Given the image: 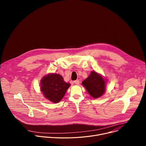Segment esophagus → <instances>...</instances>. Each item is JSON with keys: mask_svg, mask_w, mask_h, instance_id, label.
<instances>
[{"mask_svg": "<svg viewBox=\"0 0 146 146\" xmlns=\"http://www.w3.org/2000/svg\"><path fill=\"white\" fill-rule=\"evenodd\" d=\"M74 84H77V85H78V84H79V83H80V81H79L78 80H75V81H74Z\"/></svg>", "mask_w": 146, "mask_h": 146, "instance_id": "esophagus-1", "label": "esophagus"}]
</instances>
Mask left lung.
Returning <instances> with one entry per match:
<instances>
[{
  "instance_id": "1",
  "label": "left lung",
  "mask_w": 146,
  "mask_h": 146,
  "mask_svg": "<svg viewBox=\"0 0 146 146\" xmlns=\"http://www.w3.org/2000/svg\"><path fill=\"white\" fill-rule=\"evenodd\" d=\"M106 83L105 78L96 72L92 71L91 74L82 82V84L92 98L96 99L105 93Z\"/></svg>"
}]
</instances>
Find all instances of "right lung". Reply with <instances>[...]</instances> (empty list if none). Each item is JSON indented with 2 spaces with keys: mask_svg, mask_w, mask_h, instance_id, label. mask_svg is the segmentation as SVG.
I'll list each match as a JSON object with an SVG mask.
<instances>
[{
  "mask_svg": "<svg viewBox=\"0 0 146 146\" xmlns=\"http://www.w3.org/2000/svg\"><path fill=\"white\" fill-rule=\"evenodd\" d=\"M40 90L44 97L53 103H58L64 98L70 84L64 81L59 74L50 73L40 81Z\"/></svg>",
  "mask_w": 146,
  "mask_h": 146,
  "instance_id": "obj_1",
  "label": "right lung"
}]
</instances>
